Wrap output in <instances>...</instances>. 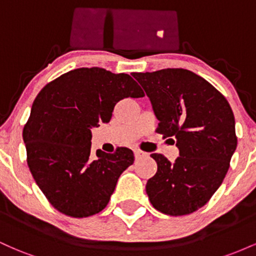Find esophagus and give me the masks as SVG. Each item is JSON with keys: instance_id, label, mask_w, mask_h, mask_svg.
I'll return each mask as SVG.
<instances>
[{"instance_id": "1", "label": "esophagus", "mask_w": 256, "mask_h": 256, "mask_svg": "<svg viewBox=\"0 0 256 256\" xmlns=\"http://www.w3.org/2000/svg\"><path fill=\"white\" fill-rule=\"evenodd\" d=\"M146 155V152L140 150V149H134V158H140L142 156H144Z\"/></svg>"}]
</instances>
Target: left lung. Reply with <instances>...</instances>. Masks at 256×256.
<instances>
[{"label":"left lung","mask_w":256,"mask_h":256,"mask_svg":"<svg viewBox=\"0 0 256 256\" xmlns=\"http://www.w3.org/2000/svg\"><path fill=\"white\" fill-rule=\"evenodd\" d=\"M132 76L150 98L160 122L156 132L176 138L179 149L173 164L162 154L150 155L158 164L146 185L150 204L167 216L195 212L210 201L228 171L237 146L234 112L220 91L188 70Z\"/></svg>","instance_id":"obj_1"}]
</instances>
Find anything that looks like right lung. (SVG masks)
Returning <instances> with one entry per match:
<instances>
[{"instance_id": "1", "label": "right lung", "mask_w": 256, "mask_h": 256, "mask_svg": "<svg viewBox=\"0 0 256 256\" xmlns=\"http://www.w3.org/2000/svg\"><path fill=\"white\" fill-rule=\"evenodd\" d=\"M143 96L128 74L98 67L64 73L40 91L22 138L32 177L55 210L84 218L107 206L134 152L120 146L91 155L90 128L110 122L120 100Z\"/></svg>"}]
</instances>
